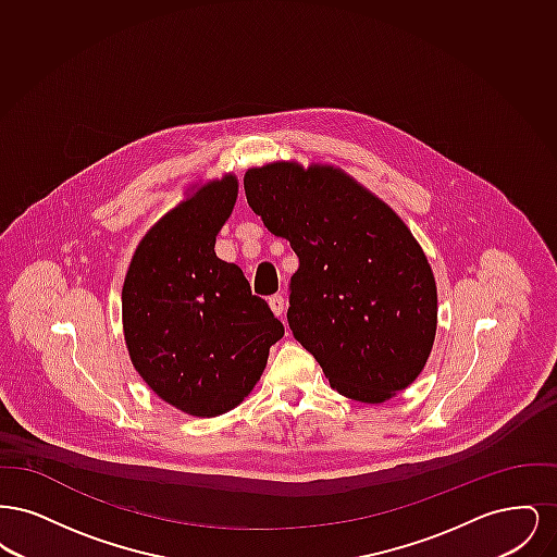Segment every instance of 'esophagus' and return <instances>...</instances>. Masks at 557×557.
I'll list each match as a JSON object with an SVG mask.
<instances>
[{"label":"esophagus","mask_w":557,"mask_h":557,"mask_svg":"<svg viewBox=\"0 0 557 557\" xmlns=\"http://www.w3.org/2000/svg\"><path fill=\"white\" fill-rule=\"evenodd\" d=\"M269 307L275 315H282L286 309V298L282 294H273V296H269Z\"/></svg>","instance_id":"esophagus-1"}]
</instances>
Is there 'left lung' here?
I'll list each match as a JSON object with an SVG mask.
<instances>
[{
  "instance_id": "8db88e82",
  "label": "left lung",
  "mask_w": 557,
  "mask_h": 557,
  "mask_svg": "<svg viewBox=\"0 0 557 557\" xmlns=\"http://www.w3.org/2000/svg\"><path fill=\"white\" fill-rule=\"evenodd\" d=\"M244 189L298 257L288 323L330 386L361 403L405 391L436 334L434 275L407 225L334 166L271 162L248 169Z\"/></svg>"
}]
</instances>
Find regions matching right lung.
Masks as SVG:
<instances>
[{
  "label": "right lung",
  "mask_w": 557,
  "mask_h": 557,
  "mask_svg": "<svg viewBox=\"0 0 557 557\" xmlns=\"http://www.w3.org/2000/svg\"><path fill=\"white\" fill-rule=\"evenodd\" d=\"M238 196L234 175L166 212L139 242L123 286L133 366L169 405L214 418L239 405L284 325L242 269L214 255Z\"/></svg>",
  "instance_id": "add662e5"
}]
</instances>
